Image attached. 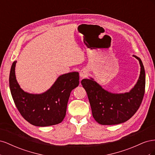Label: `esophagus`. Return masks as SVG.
Listing matches in <instances>:
<instances>
[{
	"label": "esophagus",
	"instance_id": "34e87169",
	"mask_svg": "<svg viewBox=\"0 0 155 155\" xmlns=\"http://www.w3.org/2000/svg\"><path fill=\"white\" fill-rule=\"evenodd\" d=\"M79 75H80V77L82 78H84L87 77V72L85 70H82L80 72V73H79Z\"/></svg>",
	"mask_w": 155,
	"mask_h": 155
}]
</instances>
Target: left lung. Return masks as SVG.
Segmentation results:
<instances>
[{"instance_id": "obj_1", "label": "left lung", "mask_w": 155, "mask_h": 155, "mask_svg": "<svg viewBox=\"0 0 155 155\" xmlns=\"http://www.w3.org/2000/svg\"><path fill=\"white\" fill-rule=\"evenodd\" d=\"M141 67L139 79L129 92L112 94L93 79H84L81 85L85 89L94 118L101 125L124 123L132 117L141 105L145 93V74L141 59L137 56Z\"/></svg>"}]
</instances>
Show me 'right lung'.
Masks as SVG:
<instances>
[{
	"label": "right lung",
	"mask_w": 155,
	"mask_h": 155,
	"mask_svg": "<svg viewBox=\"0 0 155 155\" xmlns=\"http://www.w3.org/2000/svg\"><path fill=\"white\" fill-rule=\"evenodd\" d=\"M16 63L14 61L12 65L9 82L13 100L21 116L35 126L46 127L61 122L66 115L70 93L79 85V73L61 75L48 91L41 94H32L22 91L17 83Z\"/></svg>",
	"instance_id": "1"
}]
</instances>
